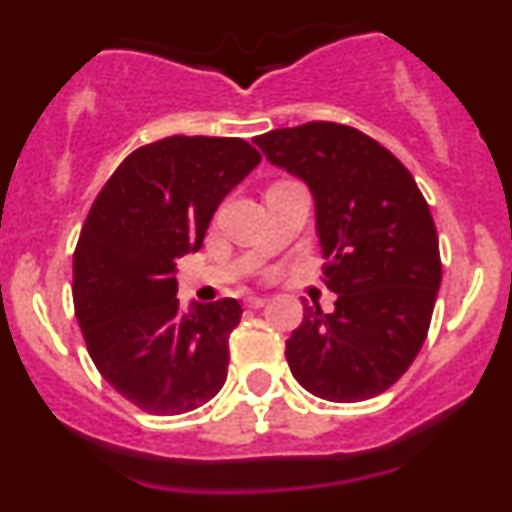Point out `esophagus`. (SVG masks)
<instances>
[{"mask_svg": "<svg viewBox=\"0 0 512 512\" xmlns=\"http://www.w3.org/2000/svg\"><path fill=\"white\" fill-rule=\"evenodd\" d=\"M267 302H270V299H267V297H257V294H250V297L245 299V304H247V307H252V309H260V307H265Z\"/></svg>", "mask_w": 512, "mask_h": 512, "instance_id": "34e87169", "label": "esophagus"}]
</instances>
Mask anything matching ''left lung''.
<instances>
[{
  "label": "left lung",
  "instance_id": "8db88e82",
  "mask_svg": "<svg viewBox=\"0 0 512 512\" xmlns=\"http://www.w3.org/2000/svg\"><path fill=\"white\" fill-rule=\"evenodd\" d=\"M277 168L314 198L332 312L304 307L287 339L294 379L354 404L389 389L416 359L441 287L431 210L399 158L356 128L312 121L257 136Z\"/></svg>",
  "mask_w": 512,
  "mask_h": 512
}]
</instances>
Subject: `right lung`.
Instances as JSON below:
<instances>
[{
  "mask_svg": "<svg viewBox=\"0 0 512 512\" xmlns=\"http://www.w3.org/2000/svg\"><path fill=\"white\" fill-rule=\"evenodd\" d=\"M242 138L170 136L108 178L74 252V307L103 379L138 409L178 416L227 379L237 299H175V262L203 247L215 210L260 163Z\"/></svg>",
  "mask_w": 512,
  "mask_h": 512,
  "instance_id": "add662e5",
  "label": "right lung"
}]
</instances>
